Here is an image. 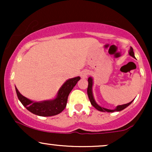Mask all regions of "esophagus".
Masks as SVG:
<instances>
[{
  "instance_id": "1",
  "label": "esophagus",
  "mask_w": 152,
  "mask_h": 152,
  "mask_svg": "<svg viewBox=\"0 0 152 152\" xmlns=\"http://www.w3.org/2000/svg\"><path fill=\"white\" fill-rule=\"evenodd\" d=\"M88 71H82V72L81 73V77L82 78H86L87 77V76H88Z\"/></svg>"
}]
</instances>
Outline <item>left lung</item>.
<instances>
[{"mask_svg": "<svg viewBox=\"0 0 152 152\" xmlns=\"http://www.w3.org/2000/svg\"><path fill=\"white\" fill-rule=\"evenodd\" d=\"M129 54L131 56L133 57V58H135L132 47H131V48H130ZM88 88H87V94H88V99H89L90 102H91V105L93 106L94 108H96V109L97 110H99V111H103V112H105V111H107V112H114V111H121V110L124 109L125 108H126L128 106H129L130 104L132 103V102L134 101V100L132 101V102L128 103V104H123V105L117 106H116V109H113V110L106 109V108H103V107H102V106H99L98 104H96V102H95V100H94V96H93V92H92V86H93V78H92L91 77L88 78Z\"/></svg>", "mask_w": 152, "mask_h": 152, "instance_id": "8db88e82", "label": "left lung"}]
</instances>
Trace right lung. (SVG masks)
<instances>
[{
	"label": "right lung",
	"instance_id": "1",
	"mask_svg": "<svg viewBox=\"0 0 152 152\" xmlns=\"http://www.w3.org/2000/svg\"><path fill=\"white\" fill-rule=\"evenodd\" d=\"M80 78L79 76H77L67 80L60 88L56 97L52 100L33 102L20 94L16 87L15 91L20 102L31 113L40 116H55L60 114L65 109L68 96Z\"/></svg>",
	"mask_w": 152,
	"mask_h": 152
}]
</instances>
